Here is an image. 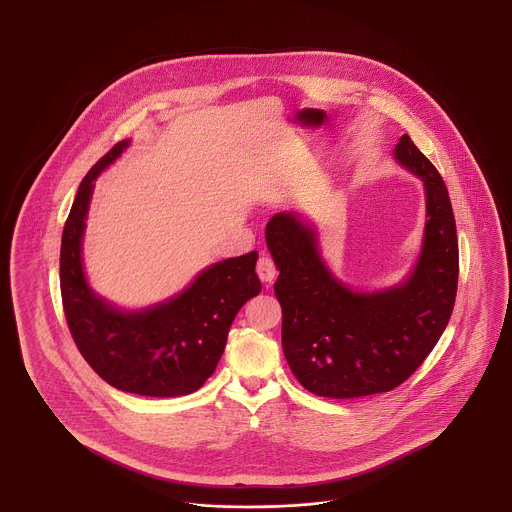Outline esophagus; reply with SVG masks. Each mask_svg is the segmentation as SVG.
<instances>
[{
  "label": "esophagus",
  "instance_id": "1",
  "mask_svg": "<svg viewBox=\"0 0 512 512\" xmlns=\"http://www.w3.org/2000/svg\"><path fill=\"white\" fill-rule=\"evenodd\" d=\"M257 274H259V278L263 280V282H274V278H276V274H278V270H276V265H274V261L270 259V257H259V261H257Z\"/></svg>",
  "mask_w": 512,
  "mask_h": 512
}]
</instances>
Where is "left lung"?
Here are the masks:
<instances>
[{
  "mask_svg": "<svg viewBox=\"0 0 512 512\" xmlns=\"http://www.w3.org/2000/svg\"><path fill=\"white\" fill-rule=\"evenodd\" d=\"M393 155L422 178L428 219L418 263L401 286L353 292L322 263L311 226L292 213L268 220V251L280 270L274 293L284 355L299 384L320 397L395 390L424 363L453 313L459 242L449 192L407 134Z\"/></svg>",
  "mask_w": 512,
  "mask_h": 512,
  "instance_id": "1",
  "label": "left lung"
}]
</instances>
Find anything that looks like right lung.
Masks as SVG:
<instances>
[{"instance_id": "1", "label": "right lung", "mask_w": 512, "mask_h": 512, "mask_svg": "<svg viewBox=\"0 0 512 512\" xmlns=\"http://www.w3.org/2000/svg\"><path fill=\"white\" fill-rule=\"evenodd\" d=\"M126 147L128 140L111 147L78 186L61 238L63 311L78 351L109 386L146 397L188 395L215 372L234 317L261 292L257 251L205 268L190 288L144 311L103 301L82 268L84 220L94 180Z\"/></svg>"}]
</instances>
